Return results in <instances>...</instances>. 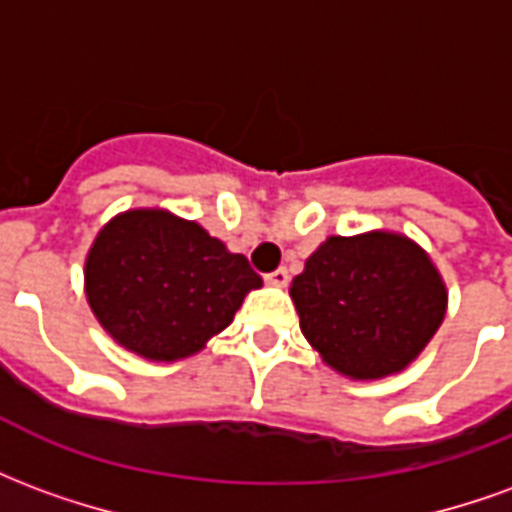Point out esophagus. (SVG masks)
Listing matches in <instances>:
<instances>
[{
  "label": "esophagus",
  "mask_w": 512,
  "mask_h": 512,
  "mask_svg": "<svg viewBox=\"0 0 512 512\" xmlns=\"http://www.w3.org/2000/svg\"><path fill=\"white\" fill-rule=\"evenodd\" d=\"M266 282H268V285H274V288H285V285L290 282L288 268H277V271L266 274Z\"/></svg>",
  "instance_id": "obj_1"
}]
</instances>
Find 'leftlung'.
Listing matches in <instances>:
<instances>
[{"label":"left lung","instance_id":"8db88e82","mask_svg":"<svg viewBox=\"0 0 512 512\" xmlns=\"http://www.w3.org/2000/svg\"><path fill=\"white\" fill-rule=\"evenodd\" d=\"M301 332L337 373L373 381L406 370L444 321L447 288L400 233L332 235L290 285Z\"/></svg>","mask_w":512,"mask_h":512}]
</instances>
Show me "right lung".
Here are the masks:
<instances>
[{
	"label": "right lung",
	"instance_id": "right-lung-1",
	"mask_svg": "<svg viewBox=\"0 0 512 512\" xmlns=\"http://www.w3.org/2000/svg\"><path fill=\"white\" fill-rule=\"evenodd\" d=\"M260 285L244 255L161 208L115 216L84 260V290L98 323L150 362L202 351Z\"/></svg>",
	"mask_w": 512,
	"mask_h": 512
}]
</instances>
